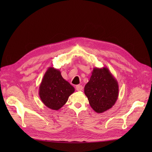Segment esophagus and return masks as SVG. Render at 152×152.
Wrapping results in <instances>:
<instances>
[{
  "label": "esophagus",
  "instance_id": "obj_1",
  "mask_svg": "<svg viewBox=\"0 0 152 152\" xmlns=\"http://www.w3.org/2000/svg\"><path fill=\"white\" fill-rule=\"evenodd\" d=\"M83 89V86H81V85H77L76 86V90L78 91H82Z\"/></svg>",
  "mask_w": 152,
  "mask_h": 152
}]
</instances>
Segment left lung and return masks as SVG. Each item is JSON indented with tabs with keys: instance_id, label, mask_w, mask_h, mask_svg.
I'll use <instances>...</instances> for the list:
<instances>
[{
	"instance_id": "obj_1",
	"label": "left lung",
	"mask_w": 152,
	"mask_h": 152,
	"mask_svg": "<svg viewBox=\"0 0 152 152\" xmlns=\"http://www.w3.org/2000/svg\"><path fill=\"white\" fill-rule=\"evenodd\" d=\"M118 84L107 67L94 68L84 87V93L96 112L102 113L111 108L118 97Z\"/></svg>"
}]
</instances>
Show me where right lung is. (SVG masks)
Instances as JSON below:
<instances>
[{
	"label": "right lung",
	"mask_w": 152,
	"mask_h": 152,
	"mask_svg": "<svg viewBox=\"0 0 152 152\" xmlns=\"http://www.w3.org/2000/svg\"><path fill=\"white\" fill-rule=\"evenodd\" d=\"M75 89L63 79L61 72L49 67L39 86V94L42 102L50 109L58 110L65 104Z\"/></svg>",
	"instance_id": "1"
}]
</instances>
